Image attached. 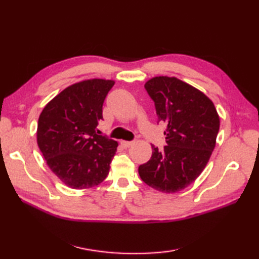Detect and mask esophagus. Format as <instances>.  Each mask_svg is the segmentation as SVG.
I'll use <instances>...</instances> for the list:
<instances>
[{
    "instance_id": "34e87169",
    "label": "esophagus",
    "mask_w": 259,
    "mask_h": 259,
    "mask_svg": "<svg viewBox=\"0 0 259 259\" xmlns=\"http://www.w3.org/2000/svg\"><path fill=\"white\" fill-rule=\"evenodd\" d=\"M133 145H135V141H121V146L123 148H129Z\"/></svg>"
}]
</instances>
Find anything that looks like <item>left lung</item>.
I'll use <instances>...</instances> for the list:
<instances>
[{"instance_id": "8db88e82", "label": "left lung", "mask_w": 259, "mask_h": 259, "mask_svg": "<svg viewBox=\"0 0 259 259\" xmlns=\"http://www.w3.org/2000/svg\"><path fill=\"white\" fill-rule=\"evenodd\" d=\"M155 102L158 122H163L167 146L152 147L150 160L140 164L139 176L153 189L172 194L199 177L209 161L219 131L212 101L177 78L156 76L145 84Z\"/></svg>"}]
</instances>
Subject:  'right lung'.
<instances>
[{
	"mask_svg": "<svg viewBox=\"0 0 259 259\" xmlns=\"http://www.w3.org/2000/svg\"><path fill=\"white\" fill-rule=\"evenodd\" d=\"M112 80L74 83L49 102L38 117L36 140L52 172L72 189H88L107 178L118 142L97 135Z\"/></svg>",
	"mask_w": 259,
	"mask_h": 259,
	"instance_id": "add662e5",
	"label": "right lung"
}]
</instances>
